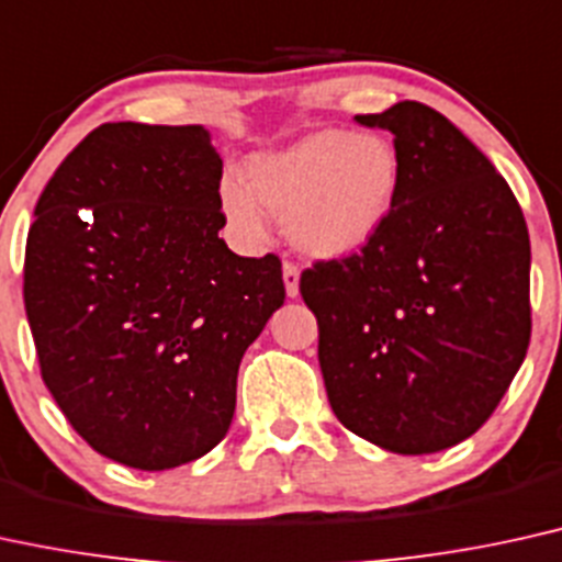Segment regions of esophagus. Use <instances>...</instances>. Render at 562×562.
<instances>
[{
  "label": "esophagus",
  "mask_w": 562,
  "mask_h": 562,
  "mask_svg": "<svg viewBox=\"0 0 562 562\" xmlns=\"http://www.w3.org/2000/svg\"><path fill=\"white\" fill-rule=\"evenodd\" d=\"M282 280H285V293L288 299H299L301 293V272L293 261L282 263Z\"/></svg>",
  "instance_id": "1"
}]
</instances>
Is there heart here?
I'll return each mask as SVG.
<instances>
[{
    "label": "heart",
    "instance_id": "heart-1",
    "mask_svg": "<svg viewBox=\"0 0 562 562\" xmlns=\"http://www.w3.org/2000/svg\"><path fill=\"white\" fill-rule=\"evenodd\" d=\"M246 182L225 178L220 209L248 243L267 235L263 213L285 222L288 238L314 259H346L387 225L403 182L401 154L380 133L316 131L248 161Z\"/></svg>",
    "mask_w": 562,
    "mask_h": 562
}]
</instances>
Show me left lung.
<instances>
[{
    "label": "left lung",
    "instance_id": "8db88e82",
    "mask_svg": "<svg viewBox=\"0 0 562 562\" xmlns=\"http://www.w3.org/2000/svg\"><path fill=\"white\" fill-rule=\"evenodd\" d=\"M356 123L395 135L401 195L361 254L306 269L301 295L342 427L424 456L474 435L524 363L529 229L503 175L445 114L397 101Z\"/></svg>",
    "mask_w": 562,
    "mask_h": 562
}]
</instances>
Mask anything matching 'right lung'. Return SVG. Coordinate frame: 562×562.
Segmentation results:
<instances>
[{"label":"right lung","instance_id":"1","mask_svg":"<svg viewBox=\"0 0 562 562\" xmlns=\"http://www.w3.org/2000/svg\"><path fill=\"white\" fill-rule=\"evenodd\" d=\"M222 159L201 125L106 123L36 204L23 299L44 384L101 456L165 471L235 414L246 348L285 301L274 254L220 238Z\"/></svg>","mask_w":562,"mask_h":562}]
</instances>
